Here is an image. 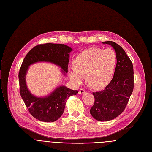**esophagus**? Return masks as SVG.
Returning a JSON list of instances; mask_svg holds the SVG:
<instances>
[{
  "label": "esophagus",
  "instance_id": "34e87169",
  "mask_svg": "<svg viewBox=\"0 0 152 152\" xmlns=\"http://www.w3.org/2000/svg\"><path fill=\"white\" fill-rule=\"evenodd\" d=\"M85 92H86V91L84 89H80V90H79V94H83Z\"/></svg>",
  "mask_w": 152,
  "mask_h": 152
}]
</instances>
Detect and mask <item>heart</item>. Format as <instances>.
Wrapping results in <instances>:
<instances>
[{
    "mask_svg": "<svg viewBox=\"0 0 152 152\" xmlns=\"http://www.w3.org/2000/svg\"><path fill=\"white\" fill-rule=\"evenodd\" d=\"M116 61V54L113 49H86L76 56L75 65L69 67L68 76L76 86H79L86 75L87 81L94 88L102 89L112 79Z\"/></svg>",
    "mask_w": 152,
    "mask_h": 152,
    "instance_id": "1",
    "label": "heart"
}]
</instances>
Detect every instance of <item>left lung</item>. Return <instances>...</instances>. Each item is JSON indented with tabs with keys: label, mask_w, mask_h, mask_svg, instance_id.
<instances>
[{
	"label": "left lung",
	"mask_w": 152,
	"mask_h": 152,
	"mask_svg": "<svg viewBox=\"0 0 152 152\" xmlns=\"http://www.w3.org/2000/svg\"><path fill=\"white\" fill-rule=\"evenodd\" d=\"M116 52L117 62L114 76L104 90L93 92L95 98L90 113L99 121L112 120L125 109L134 89L132 63L123 48L112 41L103 42Z\"/></svg>",
	"instance_id": "left-lung-1"
}]
</instances>
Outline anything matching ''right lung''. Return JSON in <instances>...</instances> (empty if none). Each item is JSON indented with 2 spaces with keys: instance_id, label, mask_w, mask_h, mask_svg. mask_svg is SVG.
Segmentation results:
<instances>
[{
  "instance_id": "right-lung-1",
  "label": "right lung",
  "mask_w": 152,
  "mask_h": 152,
  "mask_svg": "<svg viewBox=\"0 0 152 152\" xmlns=\"http://www.w3.org/2000/svg\"><path fill=\"white\" fill-rule=\"evenodd\" d=\"M73 50L65 44L47 43L32 49L24 58L18 77L20 95L31 115L43 122H53L62 115L68 99L76 95L77 91L65 86L57 87L45 97H36L29 91L26 76L30 65L38 62L51 63L59 66L64 76L68 73L69 53Z\"/></svg>"
}]
</instances>
